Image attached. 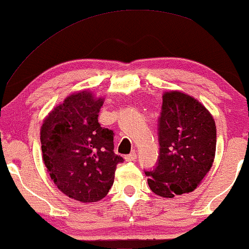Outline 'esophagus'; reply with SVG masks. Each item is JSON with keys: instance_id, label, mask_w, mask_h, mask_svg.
I'll return each mask as SVG.
<instances>
[{"instance_id": "esophagus-1", "label": "esophagus", "mask_w": 249, "mask_h": 249, "mask_svg": "<svg viewBox=\"0 0 249 249\" xmlns=\"http://www.w3.org/2000/svg\"><path fill=\"white\" fill-rule=\"evenodd\" d=\"M135 159H137V154H135L134 152L131 153V154H128V155L125 156V160H126V161H128V162L135 161Z\"/></svg>"}]
</instances>
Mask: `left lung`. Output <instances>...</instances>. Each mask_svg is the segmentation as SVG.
I'll use <instances>...</instances> for the list:
<instances>
[{"instance_id":"1","label":"left lung","mask_w":249,"mask_h":249,"mask_svg":"<svg viewBox=\"0 0 249 249\" xmlns=\"http://www.w3.org/2000/svg\"><path fill=\"white\" fill-rule=\"evenodd\" d=\"M157 124L160 153L147 170L148 185L163 197L190 193L212 168L216 152V125L199 101L181 92H166Z\"/></svg>"}]
</instances>
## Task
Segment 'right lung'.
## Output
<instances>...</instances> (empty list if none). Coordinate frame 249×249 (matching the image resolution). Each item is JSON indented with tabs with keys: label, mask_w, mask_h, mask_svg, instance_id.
Here are the masks:
<instances>
[{
	"label": "right lung",
	"mask_w": 249,
	"mask_h": 249,
	"mask_svg": "<svg viewBox=\"0 0 249 249\" xmlns=\"http://www.w3.org/2000/svg\"><path fill=\"white\" fill-rule=\"evenodd\" d=\"M103 99L89 92L72 94L56 107L41 127V150L56 186L80 202H96L114 184L122 156L114 152V131L102 127Z\"/></svg>",
	"instance_id": "add662e5"
}]
</instances>
